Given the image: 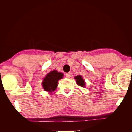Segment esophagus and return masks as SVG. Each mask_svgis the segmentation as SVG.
Instances as JSON below:
<instances>
[{"label":"esophagus","instance_id":"esophagus-1","mask_svg":"<svg viewBox=\"0 0 132 132\" xmlns=\"http://www.w3.org/2000/svg\"><path fill=\"white\" fill-rule=\"evenodd\" d=\"M66 76L67 78H70V73H66Z\"/></svg>","mask_w":132,"mask_h":132}]
</instances>
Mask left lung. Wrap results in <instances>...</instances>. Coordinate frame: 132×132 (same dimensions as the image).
<instances>
[{
  "label": "left lung",
  "instance_id": "1",
  "mask_svg": "<svg viewBox=\"0 0 132 132\" xmlns=\"http://www.w3.org/2000/svg\"><path fill=\"white\" fill-rule=\"evenodd\" d=\"M75 79L76 80V82L79 86L82 87L85 86V81L84 80L82 79L81 76H76L75 77Z\"/></svg>",
  "mask_w": 132,
  "mask_h": 132
}]
</instances>
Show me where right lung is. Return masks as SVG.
<instances>
[{
	"label": "right lung",
	"mask_w": 132,
	"mask_h": 132,
	"mask_svg": "<svg viewBox=\"0 0 132 132\" xmlns=\"http://www.w3.org/2000/svg\"><path fill=\"white\" fill-rule=\"evenodd\" d=\"M63 74L61 72H57L56 70L51 71L46 75L42 82V86L45 91H55L57 86V82L59 80L62 79Z\"/></svg>",
	"instance_id": "right-lung-1"
}]
</instances>
